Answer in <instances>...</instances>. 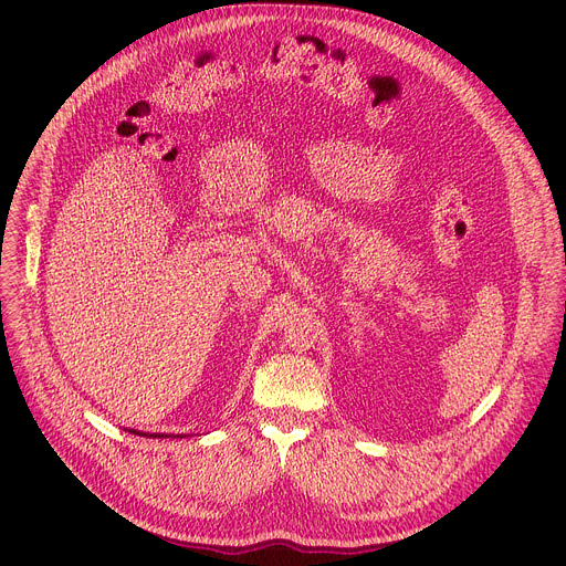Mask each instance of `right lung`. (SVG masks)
<instances>
[{"label":"right lung","instance_id":"right-lung-1","mask_svg":"<svg viewBox=\"0 0 566 566\" xmlns=\"http://www.w3.org/2000/svg\"><path fill=\"white\" fill-rule=\"evenodd\" d=\"M129 432H132V434H140V437H154V439H156V437H170V434H149V432L143 434V432H136V430H129ZM177 437H179V434H177Z\"/></svg>","mask_w":566,"mask_h":566}]
</instances>
